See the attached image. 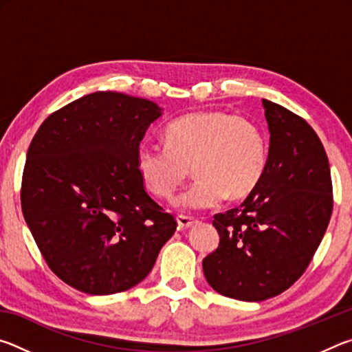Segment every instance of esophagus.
I'll use <instances>...</instances> for the list:
<instances>
[{"instance_id": "esophagus-1", "label": "esophagus", "mask_w": 352, "mask_h": 352, "mask_svg": "<svg viewBox=\"0 0 352 352\" xmlns=\"http://www.w3.org/2000/svg\"><path fill=\"white\" fill-rule=\"evenodd\" d=\"M177 223L182 230H186V228H190V226H194L195 223H197V219L189 217V216H183V214H180V216H177Z\"/></svg>"}]
</instances>
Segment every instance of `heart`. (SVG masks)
Instances as JSON below:
<instances>
[{
  "instance_id": "obj_1",
  "label": "heart",
  "mask_w": 352,
  "mask_h": 352,
  "mask_svg": "<svg viewBox=\"0 0 352 352\" xmlns=\"http://www.w3.org/2000/svg\"><path fill=\"white\" fill-rule=\"evenodd\" d=\"M164 138L166 144L142 142L136 169L153 195L169 199L192 166L197 178L174 200L182 210H210L226 197H247L264 175L265 135L243 116L217 110L188 113L166 127Z\"/></svg>"
}]
</instances>
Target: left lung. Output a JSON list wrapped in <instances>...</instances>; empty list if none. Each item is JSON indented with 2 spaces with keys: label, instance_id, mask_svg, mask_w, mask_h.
Here are the masks:
<instances>
[{
  "label": "left lung",
  "instance_id": "8db88e82",
  "mask_svg": "<svg viewBox=\"0 0 352 352\" xmlns=\"http://www.w3.org/2000/svg\"><path fill=\"white\" fill-rule=\"evenodd\" d=\"M270 146L261 182L243 204L216 214L220 242L204 259L208 284L239 301L287 290L311 264L332 214L324 147L305 119L262 99Z\"/></svg>",
  "mask_w": 352,
  "mask_h": 352
}]
</instances>
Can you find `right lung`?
I'll return each mask as SVG.
<instances>
[{"label": "right lung", "instance_id": "add662e5", "mask_svg": "<svg viewBox=\"0 0 352 352\" xmlns=\"http://www.w3.org/2000/svg\"><path fill=\"white\" fill-rule=\"evenodd\" d=\"M162 115L152 100L96 91L47 116L28 148L23 216L50 269L83 294L141 283L177 228L136 169Z\"/></svg>", "mask_w": 352, "mask_h": 352}]
</instances>
